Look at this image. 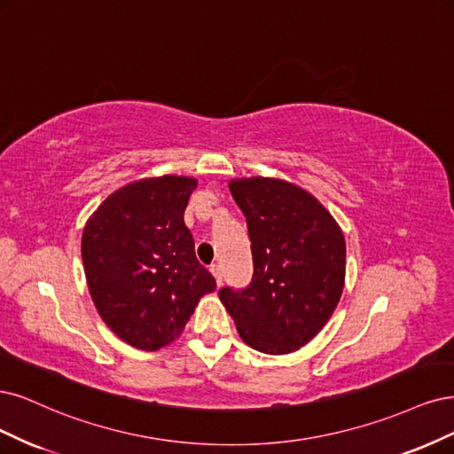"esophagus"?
<instances>
[{"mask_svg":"<svg viewBox=\"0 0 454 454\" xmlns=\"http://www.w3.org/2000/svg\"><path fill=\"white\" fill-rule=\"evenodd\" d=\"M209 270H211L213 277H215V279H216V285L221 286V285H223V273H221V266H211Z\"/></svg>","mask_w":454,"mask_h":454,"instance_id":"obj_1","label":"esophagus"}]
</instances>
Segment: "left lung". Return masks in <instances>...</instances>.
I'll list each match as a JSON object with an SVG mask.
<instances>
[{
	"label": "left lung",
	"instance_id": "obj_1",
	"mask_svg": "<svg viewBox=\"0 0 454 454\" xmlns=\"http://www.w3.org/2000/svg\"><path fill=\"white\" fill-rule=\"evenodd\" d=\"M247 218L253 281L218 298L241 340L266 355L309 343L338 307L345 285V238L315 196L271 177L230 181Z\"/></svg>",
	"mask_w": 454,
	"mask_h": 454
}]
</instances>
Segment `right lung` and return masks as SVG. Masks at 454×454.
I'll list each match as a JSON object with an SVG mask.
<instances>
[{"mask_svg": "<svg viewBox=\"0 0 454 454\" xmlns=\"http://www.w3.org/2000/svg\"><path fill=\"white\" fill-rule=\"evenodd\" d=\"M198 181L141 179L113 192L82 231V264L104 323L128 345L158 350L177 340L215 277L194 253L184 209Z\"/></svg>", "mask_w": 454, "mask_h": 454, "instance_id": "right-lung-1", "label": "right lung"}]
</instances>
